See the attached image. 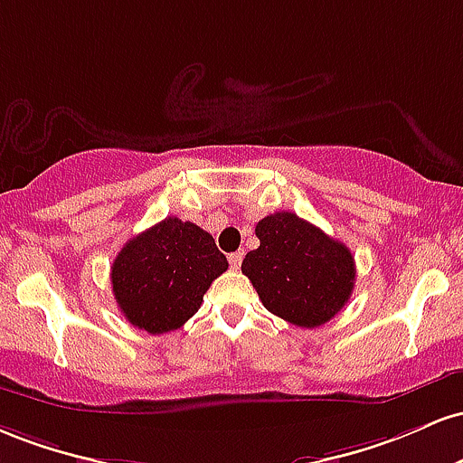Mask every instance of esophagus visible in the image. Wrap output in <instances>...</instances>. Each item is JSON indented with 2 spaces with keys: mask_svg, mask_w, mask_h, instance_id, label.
I'll use <instances>...</instances> for the list:
<instances>
[{
  "mask_svg": "<svg viewBox=\"0 0 463 463\" xmlns=\"http://www.w3.org/2000/svg\"><path fill=\"white\" fill-rule=\"evenodd\" d=\"M230 264H232V269H241V264H242V251L230 253Z\"/></svg>",
  "mask_w": 463,
  "mask_h": 463,
  "instance_id": "1",
  "label": "esophagus"
}]
</instances>
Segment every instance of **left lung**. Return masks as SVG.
<instances>
[{
  "label": "left lung",
  "mask_w": 463,
  "mask_h": 463,
  "mask_svg": "<svg viewBox=\"0 0 463 463\" xmlns=\"http://www.w3.org/2000/svg\"><path fill=\"white\" fill-rule=\"evenodd\" d=\"M260 247L242 260L264 308L299 328L330 321L350 299L356 267L350 249L293 212L256 225Z\"/></svg>",
  "instance_id": "1"
}]
</instances>
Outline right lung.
I'll return each instance as SVG.
<instances>
[{"label":"right lung","mask_w":463,"mask_h":463,"mask_svg":"<svg viewBox=\"0 0 463 463\" xmlns=\"http://www.w3.org/2000/svg\"><path fill=\"white\" fill-rule=\"evenodd\" d=\"M227 267L210 233L168 216L131 238L113 260V295L135 328L164 335L201 308L207 288Z\"/></svg>","instance_id":"1"}]
</instances>
